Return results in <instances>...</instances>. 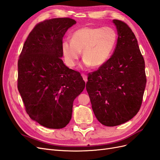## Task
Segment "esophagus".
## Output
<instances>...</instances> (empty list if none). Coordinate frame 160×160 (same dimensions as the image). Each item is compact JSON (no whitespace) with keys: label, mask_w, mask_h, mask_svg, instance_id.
Listing matches in <instances>:
<instances>
[{"label":"esophagus","mask_w":160,"mask_h":160,"mask_svg":"<svg viewBox=\"0 0 160 160\" xmlns=\"http://www.w3.org/2000/svg\"><path fill=\"white\" fill-rule=\"evenodd\" d=\"M82 77H83V80H84L85 82L88 81V76H87V75H85V74H82Z\"/></svg>","instance_id":"obj_1"}]
</instances>
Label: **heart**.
Wrapping results in <instances>:
<instances>
[{"mask_svg":"<svg viewBox=\"0 0 160 160\" xmlns=\"http://www.w3.org/2000/svg\"><path fill=\"white\" fill-rule=\"evenodd\" d=\"M117 40V32L110 27H85L72 32L71 41L62 42L61 50L69 67L77 65L83 51L84 65L99 67L108 61Z\"/></svg>","mask_w":160,"mask_h":160,"instance_id":"obj_1","label":"heart"}]
</instances>
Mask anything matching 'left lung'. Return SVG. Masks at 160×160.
<instances>
[{
  "label": "left lung",
  "instance_id": "1",
  "mask_svg": "<svg viewBox=\"0 0 160 160\" xmlns=\"http://www.w3.org/2000/svg\"><path fill=\"white\" fill-rule=\"evenodd\" d=\"M113 21L118 32L115 50L105 64L89 72L86 83L96 118L108 127L127 122L138 113L147 81L134 33L125 22Z\"/></svg>",
  "mask_w": 160,
  "mask_h": 160
}]
</instances>
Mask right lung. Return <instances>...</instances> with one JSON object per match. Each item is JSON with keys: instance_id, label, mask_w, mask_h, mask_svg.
<instances>
[{"instance_id": "right-lung-1", "label": "right lung", "mask_w": 160, "mask_h": 160, "mask_svg": "<svg viewBox=\"0 0 160 160\" xmlns=\"http://www.w3.org/2000/svg\"><path fill=\"white\" fill-rule=\"evenodd\" d=\"M76 23L70 18L38 23L27 38L18 60L17 88L29 117L51 129L65 128L74 99L85 83L80 72L61 59L62 37Z\"/></svg>"}]
</instances>
